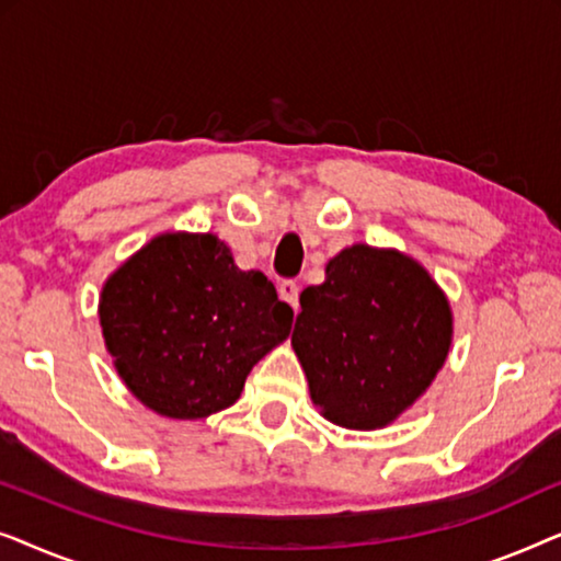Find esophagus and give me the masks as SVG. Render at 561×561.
I'll return each mask as SVG.
<instances>
[{
  "instance_id": "34e87169",
  "label": "esophagus",
  "mask_w": 561,
  "mask_h": 561,
  "mask_svg": "<svg viewBox=\"0 0 561 561\" xmlns=\"http://www.w3.org/2000/svg\"><path fill=\"white\" fill-rule=\"evenodd\" d=\"M298 283L296 280H283L280 286H278V296L283 298V301H286L290 309L294 311H298Z\"/></svg>"
}]
</instances>
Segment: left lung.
<instances>
[{
	"mask_svg": "<svg viewBox=\"0 0 561 561\" xmlns=\"http://www.w3.org/2000/svg\"><path fill=\"white\" fill-rule=\"evenodd\" d=\"M301 294L290 336L321 416L375 432L411 409L449 355V298L419 260L350 244Z\"/></svg>",
	"mask_w": 561,
	"mask_h": 561,
	"instance_id": "obj_1",
	"label": "left lung"
}]
</instances>
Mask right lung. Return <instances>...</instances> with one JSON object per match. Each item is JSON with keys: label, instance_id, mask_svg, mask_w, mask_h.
I'll use <instances>...</instances> for the list:
<instances>
[{"label": "right lung", "instance_id": "add662e5", "mask_svg": "<svg viewBox=\"0 0 561 561\" xmlns=\"http://www.w3.org/2000/svg\"><path fill=\"white\" fill-rule=\"evenodd\" d=\"M112 365L142 405L196 421L240 398L252 367L286 340L294 309L260 271H240L211 232H163L99 294Z\"/></svg>", "mask_w": 561, "mask_h": 561}]
</instances>
